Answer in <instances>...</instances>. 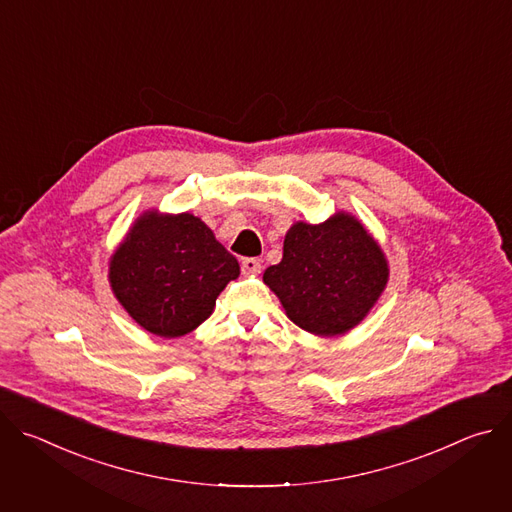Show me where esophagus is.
Segmentation results:
<instances>
[{"instance_id":"esophagus-1","label":"esophagus","mask_w":512,"mask_h":512,"mask_svg":"<svg viewBox=\"0 0 512 512\" xmlns=\"http://www.w3.org/2000/svg\"><path fill=\"white\" fill-rule=\"evenodd\" d=\"M241 269H243V273L255 275V273L261 271V261H259L257 257H245V259L241 261Z\"/></svg>"}]
</instances>
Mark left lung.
I'll use <instances>...</instances> for the list:
<instances>
[{"mask_svg":"<svg viewBox=\"0 0 512 512\" xmlns=\"http://www.w3.org/2000/svg\"><path fill=\"white\" fill-rule=\"evenodd\" d=\"M387 277L381 247L344 212L322 225L296 223L285 235L281 263L263 273L287 318L318 336L354 328L379 300Z\"/></svg>","mask_w":512,"mask_h":512,"instance_id":"8db88e82","label":"left lung"}]
</instances>
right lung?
<instances>
[{
    "label": "right lung",
    "instance_id": "1",
    "mask_svg": "<svg viewBox=\"0 0 512 512\" xmlns=\"http://www.w3.org/2000/svg\"><path fill=\"white\" fill-rule=\"evenodd\" d=\"M237 277V259L188 212L143 214L109 267L115 298L141 328L162 338L200 326Z\"/></svg>",
    "mask_w": 512,
    "mask_h": 512
}]
</instances>
